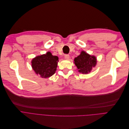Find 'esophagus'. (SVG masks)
Returning a JSON list of instances; mask_svg holds the SVG:
<instances>
[{
	"label": "esophagus",
	"mask_w": 129,
	"mask_h": 129,
	"mask_svg": "<svg viewBox=\"0 0 129 129\" xmlns=\"http://www.w3.org/2000/svg\"><path fill=\"white\" fill-rule=\"evenodd\" d=\"M69 58H70V56H69V55L66 54V55H64V58H65L66 59H69Z\"/></svg>",
	"instance_id": "obj_1"
}]
</instances>
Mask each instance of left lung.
Wrapping results in <instances>:
<instances>
[{"label":"left lung","mask_w":129,"mask_h":129,"mask_svg":"<svg viewBox=\"0 0 129 129\" xmlns=\"http://www.w3.org/2000/svg\"><path fill=\"white\" fill-rule=\"evenodd\" d=\"M74 61L79 72L85 74L90 72L92 67L96 66L97 62L95 56H90L84 51H82L81 54L74 59Z\"/></svg>","instance_id":"left-lung-1"}]
</instances>
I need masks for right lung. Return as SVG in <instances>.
<instances>
[{"mask_svg":"<svg viewBox=\"0 0 129 129\" xmlns=\"http://www.w3.org/2000/svg\"><path fill=\"white\" fill-rule=\"evenodd\" d=\"M58 57L52 56L50 52L39 56L32 61L33 69L43 78H48L54 74L57 67Z\"/></svg>","mask_w":129,"mask_h":129,"instance_id":"add662e5","label":"right lung"}]
</instances>
